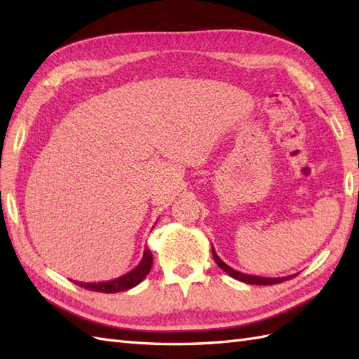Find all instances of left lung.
Listing matches in <instances>:
<instances>
[{
	"mask_svg": "<svg viewBox=\"0 0 359 359\" xmlns=\"http://www.w3.org/2000/svg\"><path fill=\"white\" fill-rule=\"evenodd\" d=\"M211 251H212V257H215L216 264L222 269L226 274H230L231 278L238 279L241 282H245V284H253V285H273V284H279V282H284V280H288L294 278L296 274H290V276H284V278H264V276H253V274H245V273H241L238 270L231 269L230 265H226L222 259H220L217 255H216V250L212 248L211 245Z\"/></svg>",
	"mask_w": 359,
	"mask_h": 359,
	"instance_id": "1",
	"label": "left lung"
}]
</instances>
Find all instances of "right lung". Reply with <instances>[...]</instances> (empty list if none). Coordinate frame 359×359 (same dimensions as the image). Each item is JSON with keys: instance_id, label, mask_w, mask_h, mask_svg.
I'll return each instance as SVG.
<instances>
[{"instance_id": "right-lung-1", "label": "right lung", "mask_w": 359, "mask_h": 359, "mask_svg": "<svg viewBox=\"0 0 359 359\" xmlns=\"http://www.w3.org/2000/svg\"><path fill=\"white\" fill-rule=\"evenodd\" d=\"M152 266V253L144 248L143 251V257L140 264L133 269L129 273L123 274L117 279L112 280H106V282H80V280H74V284H77L86 290H93V292H100V293H117V292H125V290L133 288L135 285H139L140 282L147 278V274L149 273Z\"/></svg>"}]
</instances>
